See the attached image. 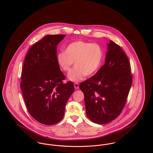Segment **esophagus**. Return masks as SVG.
<instances>
[{
  "mask_svg": "<svg viewBox=\"0 0 153 153\" xmlns=\"http://www.w3.org/2000/svg\"><path fill=\"white\" fill-rule=\"evenodd\" d=\"M74 88H75L76 90H77V89L79 88V84L77 83V82H76V83L74 84Z\"/></svg>",
  "mask_w": 153,
  "mask_h": 153,
  "instance_id": "34e87169",
  "label": "esophagus"
}]
</instances>
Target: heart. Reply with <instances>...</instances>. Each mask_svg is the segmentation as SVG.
I'll list each match as a JSON object with an SVG mask.
<instances>
[{
	"label": "heart",
	"instance_id": "b5f03b06",
	"mask_svg": "<svg viewBox=\"0 0 153 153\" xmlns=\"http://www.w3.org/2000/svg\"><path fill=\"white\" fill-rule=\"evenodd\" d=\"M103 57V51L97 43L85 41H76L67 45L65 52L56 56V62L62 71H70L74 62L76 66L68 73L72 81L82 80L85 75L90 76L98 71Z\"/></svg>",
	"mask_w": 153,
	"mask_h": 153
}]
</instances>
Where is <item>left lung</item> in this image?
I'll list each match as a JSON object with an SVG mask.
<instances>
[{
    "label": "left lung",
    "mask_w": 153,
    "mask_h": 153,
    "mask_svg": "<svg viewBox=\"0 0 153 153\" xmlns=\"http://www.w3.org/2000/svg\"><path fill=\"white\" fill-rule=\"evenodd\" d=\"M132 82L127 56L120 45L110 40L105 64L80 84L88 118L99 124L116 119L125 106Z\"/></svg>",
    "instance_id": "1"
}]
</instances>
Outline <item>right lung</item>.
<instances>
[{"label":"right lung","mask_w":153,"mask_h":153,"mask_svg":"<svg viewBox=\"0 0 153 153\" xmlns=\"http://www.w3.org/2000/svg\"><path fill=\"white\" fill-rule=\"evenodd\" d=\"M65 35H46L29 50L21 73V88L31 116L45 125H54L63 117L67 101L74 91L56 60L57 45Z\"/></svg>","instance_id":"add662e5"}]
</instances>
